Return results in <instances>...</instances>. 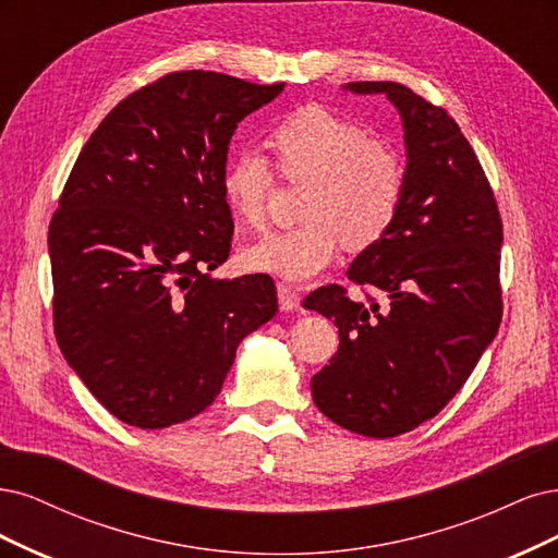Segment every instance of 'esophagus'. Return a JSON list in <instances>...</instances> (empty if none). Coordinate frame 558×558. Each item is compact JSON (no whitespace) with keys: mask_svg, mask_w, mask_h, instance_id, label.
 Segmentation results:
<instances>
[{"mask_svg":"<svg viewBox=\"0 0 558 558\" xmlns=\"http://www.w3.org/2000/svg\"><path fill=\"white\" fill-rule=\"evenodd\" d=\"M278 303L282 311H296L301 303V294L294 290L292 284L287 282H278Z\"/></svg>","mask_w":558,"mask_h":558,"instance_id":"1","label":"esophagus"}]
</instances>
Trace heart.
Returning a JSON list of instances; mask_svg holds the SVG:
<instances>
[{"mask_svg": "<svg viewBox=\"0 0 558 558\" xmlns=\"http://www.w3.org/2000/svg\"><path fill=\"white\" fill-rule=\"evenodd\" d=\"M268 146L284 181L308 187L301 225L243 250L241 259L253 271L313 278L331 264L343 241L354 250L371 247L397 222L405 192L403 159L389 143L368 138L362 124L308 104L276 124ZM274 181L271 165L257 150L233 155L222 173V196L233 218L262 225Z\"/></svg>", "mask_w": 558, "mask_h": 558, "instance_id": "heart-1", "label": "heart"}]
</instances>
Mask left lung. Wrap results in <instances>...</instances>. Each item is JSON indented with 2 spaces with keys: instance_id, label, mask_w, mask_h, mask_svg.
Wrapping results in <instances>:
<instances>
[{
  "instance_id": "8db88e82",
  "label": "left lung",
  "mask_w": 558,
  "mask_h": 558,
  "mask_svg": "<svg viewBox=\"0 0 558 558\" xmlns=\"http://www.w3.org/2000/svg\"><path fill=\"white\" fill-rule=\"evenodd\" d=\"M397 106L408 148L399 218L348 278L387 294L352 301L343 284L305 308L333 319L340 345L313 375L315 405L352 434L393 438L436 417L494 340L500 315L502 220L469 138L442 106L391 81L348 83Z\"/></svg>"
}]
</instances>
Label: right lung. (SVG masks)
<instances>
[{
	"label": "right lung",
	"mask_w": 558,
	"mask_h": 558,
	"mask_svg": "<svg viewBox=\"0 0 558 558\" xmlns=\"http://www.w3.org/2000/svg\"><path fill=\"white\" fill-rule=\"evenodd\" d=\"M282 87L173 71L122 99L66 178L48 227L52 327L69 366L124 424L199 415L241 340L278 313L271 276L208 271L231 250L229 141Z\"/></svg>",
	"instance_id": "1"
}]
</instances>
